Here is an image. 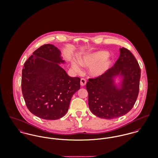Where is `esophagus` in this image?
<instances>
[{
  "label": "esophagus",
  "instance_id": "obj_1",
  "mask_svg": "<svg viewBox=\"0 0 158 158\" xmlns=\"http://www.w3.org/2000/svg\"><path fill=\"white\" fill-rule=\"evenodd\" d=\"M86 83V81L84 78H81V86H84Z\"/></svg>",
  "mask_w": 158,
  "mask_h": 158
}]
</instances>
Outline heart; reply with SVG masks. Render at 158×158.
Masks as SVG:
<instances>
[{
	"label": "heart",
	"instance_id": "1",
	"mask_svg": "<svg viewBox=\"0 0 158 158\" xmlns=\"http://www.w3.org/2000/svg\"><path fill=\"white\" fill-rule=\"evenodd\" d=\"M108 53L106 51H99L85 56L80 60L81 65L84 67H91L90 73L94 76H100L108 69L111 62L109 58H106ZM73 69L76 72L81 71L79 65L73 63Z\"/></svg>",
	"mask_w": 158,
	"mask_h": 158
}]
</instances>
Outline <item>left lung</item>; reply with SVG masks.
Listing matches in <instances>:
<instances>
[{
  "instance_id": "left-lung-1",
  "label": "left lung",
  "mask_w": 158,
  "mask_h": 158,
  "mask_svg": "<svg viewBox=\"0 0 158 158\" xmlns=\"http://www.w3.org/2000/svg\"><path fill=\"white\" fill-rule=\"evenodd\" d=\"M123 76L122 87L117 89L113 77ZM141 69L133 54L126 48L120 49V55L111 68L102 75L89 78L86 88L88 105L98 117L112 119L129 112L136 102L139 89Z\"/></svg>"
}]
</instances>
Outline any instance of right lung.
I'll return each mask as SVG.
<instances>
[{"mask_svg": "<svg viewBox=\"0 0 158 158\" xmlns=\"http://www.w3.org/2000/svg\"><path fill=\"white\" fill-rule=\"evenodd\" d=\"M60 50L47 44L34 52L22 70V91L26 105L36 117L57 120L65 115L81 79L72 77L59 64Z\"/></svg>", "mask_w": 158, "mask_h": 158, "instance_id": "add662e5", "label": "right lung"}]
</instances>
